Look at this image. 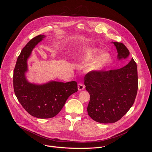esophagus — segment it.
<instances>
[{
	"mask_svg": "<svg viewBox=\"0 0 152 152\" xmlns=\"http://www.w3.org/2000/svg\"><path fill=\"white\" fill-rule=\"evenodd\" d=\"M77 88H78L79 91H82V90H83L85 88V86H84V85L83 83H79L77 85Z\"/></svg>",
	"mask_w": 152,
	"mask_h": 152,
	"instance_id": "obj_1",
	"label": "esophagus"
}]
</instances>
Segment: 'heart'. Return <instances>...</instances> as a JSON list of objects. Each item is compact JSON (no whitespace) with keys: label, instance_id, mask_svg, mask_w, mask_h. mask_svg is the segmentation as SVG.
<instances>
[{"label":"heart","instance_id":"obj_1","mask_svg":"<svg viewBox=\"0 0 152 152\" xmlns=\"http://www.w3.org/2000/svg\"><path fill=\"white\" fill-rule=\"evenodd\" d=\"M101 52L102 50L98 48L93 46H85L79 49L75 57V60L77 62H85L96 56L87 65L86 70L88 73H97L104 70L110 64L111 61V58L109 53Z\"/></svg>","mask_w":152,"mask_h":152}]
</instances>
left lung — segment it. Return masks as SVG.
Returning a JSON list of instances; mask_svg holds the SVG:
<instances>
[{
  "label": "left lung",
  "mask_w": 152,
  "mask_h": 152,
  "mask_svg": "<svg viewBox=\"0 0 152 152\" xmlns=\"http://www.w3.org/2000/svg\"><path fill=\"white\" fill-rule=\"evenodd\" d=\"M117 50L118 60L127 59L129 51L121 42H111ZM86 90L90 95L87 111L100 123H115L133 105L138 90L137 64L132 58L124 67L85 76Z\"/></svg>",
  "instance_id": "8db88e82"
}]
</instances>
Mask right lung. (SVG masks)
Here are the masks:
<instances>
[{"label":"right lung","mask_w":152,"mask_h":152,"mask_svg":"<svg viewBox=\"0 0 152 152\" xmlns=\"http://www.w3.org/2000/svg\"><path fill=\"white\" fill-rule=\"evenodd\" d=\"M46 37L39 35L28 42L18 56L13 76L14 93L18 102L29 114L38 118L56 115L67 99L77 91L75 81L64 83L51 80L37 84L28 80V59L34 48Z\"/></svg>","instance_id":"obj_1"}]
</instances>
